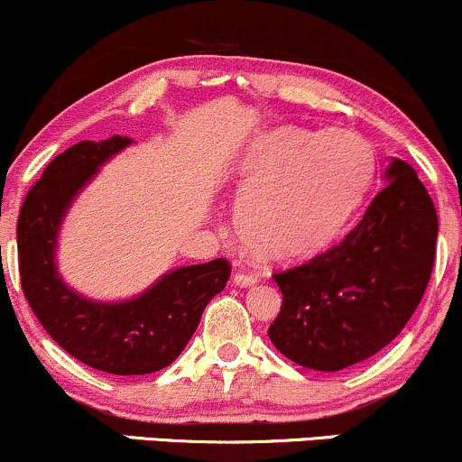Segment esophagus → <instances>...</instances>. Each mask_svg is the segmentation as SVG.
<instances>
[{
    "instance_id": "1",
    "label": "esophagus",
    "mask_w": 462,
    "mask_h": 462,
    "mask_svg": "<svg viewBox=\"0 0 462 462\" xmlns=\"http://www.w3.org/2000/svg\"><path fill=\"white\" fill-rule=\"evenodd\" d=\"M254 282H256V273H250V272H236L235 273V285L252 287Z\"/></svg>"
}]
</instances>
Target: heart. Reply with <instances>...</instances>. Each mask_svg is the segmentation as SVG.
<instances>
[{
	"label": "heart",
	"instance_id": "obj_1",
	"mask_svg": "<svg viewBox=\"0 0 462 462\" xmlns=\"http://www.w3.org/2000/svg\"><path fill=\"white\" fill-rule=\"evenodd\" d=\"M371 177V149L353 131L278 126L241 157L236 230L270 261L311 256L353 215Z\"/></svg>",
	"mask_w": 462,
	"mask_h": 462
}]
</instances>
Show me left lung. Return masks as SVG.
Masks as SVG:
<instances>
[{"instance_id":"8db88e82","label":"left lung","mask_w":462,"mask_h":462,"mask_svg":"<svg viewBox=\"0 0 462 462\" xmlns=\"http://www.w3.org/2000/svg\"><path fill=\"white\" fill-rule=\"evenodd\" d=\"M383 180L337 245L273 273L282 307L267 336L298 366L336 373L373 357L402 333L423 298L437 210L408 162L393 157Z\"/></svg>"}]
</instances>
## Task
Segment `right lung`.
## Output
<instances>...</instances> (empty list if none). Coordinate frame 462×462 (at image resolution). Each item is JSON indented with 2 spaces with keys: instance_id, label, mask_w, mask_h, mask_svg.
<instances>
[{
  "instance_id": "right-lung-1",
  "label": "right lung",
  "mask_w": 462,
  "mask_h": 462,
  "mask_svg": "<svg viewBox=\"0 0 462 462\" xmlns=\"http://www.w3.org/2000/svg\"><path fill=\"white\" fill-rule=\"evenodd\" d=\"M131 142L114 135L69 146L28 190L17 221L22 289L34 316L63 351L109 374H149L173 364L230 278V263L215 258L166 272L140 296L114 302L91 300L63 281L57 245L65 215L100 166Z\"/></svg>"
}]
</instances>
